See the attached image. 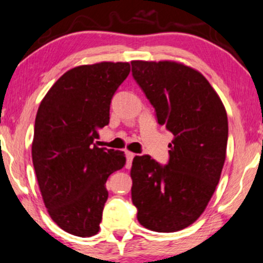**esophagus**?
Here are the masks:
<instances>
[{
    "label": "esophagus",
    "instance_id": "34e87169",
    "mask_svg": "<svg viewBox=\"0 0 263 263\" xmlns=\"http://www.w3.org/2000/svg\"><path fill=\"white\" fill-rule=\"evenodd\" d=\"M125 155H126V168H130L132 162H133V158L135 157V154L130 153V152H125Z\"/></svg>",
    "mask_w": 263,
    "mask_h": 263
}]
</instances>
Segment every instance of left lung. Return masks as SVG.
Wrapping results in <instances>:
<instances>
[{
  "mask_svg": "<svg viewBox=\"0 0 263 263\" xmlns=\"http://www.w3.org/2000/svg\"><path fill=\"white\" fill-rule=\"evenodd\" d=\"M133 78L173 134L165 165L149 155L133 159L132 200L138 221L155 232H176L199 218L224 164L227 112L197 70L174 61H132Z\"/></svg>",
  "mask_w": 263,
  "mask_h": 263,
  "instance_id": "8db88e82",
  "label": "left lung"
}]
</instances>
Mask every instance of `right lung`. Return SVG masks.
<instances>
[{"instance_id":"1","label":"right lung","mask_w":263,"mask_h":263,"mask_svg":"<svg viewBox=\"0 0 263 263\" xmlns=\"http://www.w3.org/2000/svg\"><path fill=\"white\" fill-rule=\"evenodd\" d=\"M128 63H99L69 70L39 106L32 163L45 207L65 232H99L109 176L125 165L124 152L98 148L109 124L110 103L128 78Z\"/></svg>"}]
</instances>
